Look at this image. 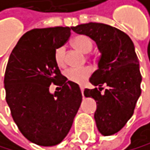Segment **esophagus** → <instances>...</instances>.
<instances>
[{
  "label": "esophagus",
  "instance_id": "34e87169",
  "mask_svg": "<svg viewBox=\"0 0 150 150\" xmlns=\"http://www.w3.org/2000/svg\"><path fill=\"white\" fill-rule=\"evenodd\" d=\"M80 90H81V93H82V96H83V93H84V87L80 86Z\"/></svg>",
  "mask_w": 150,
  "mask_h": 150
}]
</instances>
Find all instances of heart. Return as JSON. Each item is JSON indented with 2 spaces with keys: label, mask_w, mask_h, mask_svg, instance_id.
Listing matches in <instances>:
<instances>
[{
  "label": "heart",
  "mask_w": 150,
  "mask_h": 150,
  "mask_svg": "<svg viewBox=\"0 0 150 150\" xmlns=\"http://www.w3.org/2000/svg\"><path fill=\"white\" fill-rule=\"evenodd\" d=\"M73 45L74 47L77 49L78 51H80L83 54H89L93 49V41L92 40L87 37V36H76L73 40ZM64 54H65V49L64 47H58L56 49L54 54V61L57 66L64 65ZM92 74V70L90 68H82V69H69L66 72L65 76L67 77V79L69 81H72L74 83H80L84 82L85 79H87Z\"/></svg>",
  "instance_id": "1"
}]
</instances>
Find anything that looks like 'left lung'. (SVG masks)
I'll return each instance as SVG.
<instances>
[{
    "mask_svg": "<svg viewBox=\"0 0 150 150\" xmlns=\"http://www.w3.org/2000/svg\"><path fill=\"white\" fill-rule=\"evenodd\" d=\"M71 28L92 38L101 54L98 68L90 77V82L98 88L86 89L84 96L96 101L94 120L98 131L110 136L132 116L141 96L142 76L134 44L127 34L105 23H89ZM103 85L108 88L101 94Z\"/></svg>",
    "mask_w": 150,
    "mask_h": 150,
    "instance_id": "left-lung-1",
    "label": "left lung"
}]
</instances>
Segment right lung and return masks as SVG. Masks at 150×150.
I'll use <instances>...</instances> for the list:
<instances>
[{"label":"right lung","instance_id":"1","mask_svg":"<svg viewBox=\"0 0 150 150\" xmlns=\"http://www.w3.org/2000/svg\"><path fill=\"white\" fill-rule=\"evenodd\" d=\"M70 36L71 28L62 26L30 30L8 58L4 89L12 117L23 136L41 146L63 141L82 101L79 86L62 76L54 58ZM52 83L59 92L50 93Z\"/></svg>","mask_w":150,"mask_h":150}]
</instances>
